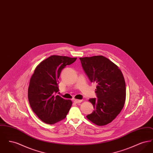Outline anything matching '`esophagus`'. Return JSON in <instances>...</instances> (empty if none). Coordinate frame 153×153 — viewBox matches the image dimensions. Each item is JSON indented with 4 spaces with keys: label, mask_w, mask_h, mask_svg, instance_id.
Segmentation results:
<instances>
[{
    "label": "esophagus",
    "mask_w": 153,
    "mask_h": 153,
    "mask_svg": "<svg viewBox=\"0 0 153 153\" xmlns=\"http://www.w3.org/2000/svg\"><path fill=\"white\" fill-rule=\"evenodd\" d=\"M73 102L74 103H80V102H82V100H77V99H74V100H73Z\"/></svg>",
    "instance_id": "esophagus-1"
}]
</instances>
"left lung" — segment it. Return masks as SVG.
<instances>
[{
  "instance_id": "left-lung-1",
  "label": "left lung",
  "mask_w": 153,
  "mask_h": 153,
  "mask_svg": "<svg viewBox=\"0 0 153 153\" xmlns=\"http://www.w3.org/2000/svg\"><path fill=\"white\" fill-rule=\"evenodd\" d=\"M81 65L91 82L96 85L97 99L89 100L94 111L87 116L97 126L111 123L123 108L126 83L118 66L102 56L80 58Z\"/></svg>"
}]
</instances>
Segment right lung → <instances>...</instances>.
<instances>
[{"label": "right lung", "instance_id": "right-lung-1", "mask_svg": "<svg viewBox=\"0 0 153 153\" xmlns=\"http://www.w3.org/2000/svg\"><path fill=\"white\" fill-rule=\"evenodd\" d=\"M77 58L51 56L36 66L30 80L28 99L33 112L44 123L53 124L64 119L72 102L56 95L61 71Z\"/></svg>", "mask_w": 153, "mask_h": 153}]
</instances>
